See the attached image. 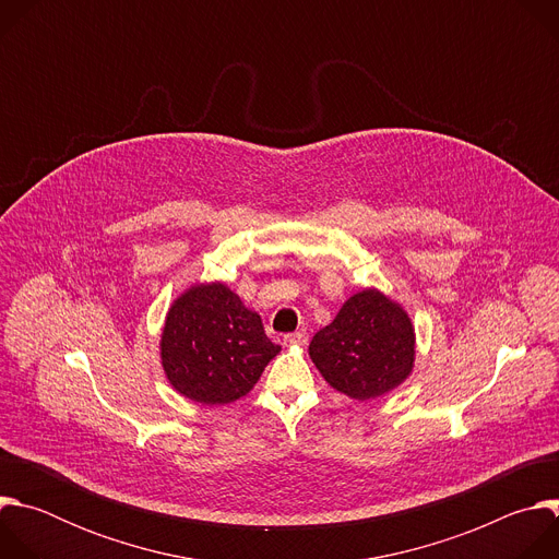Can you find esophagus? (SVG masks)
<instances>
[{"instance_id": "obj_1", "label": "esophagus", "mask_w": 559, "mask_h": 559, "mask_svg": "<svg viewBox=\"0 0 559 559\" xmlns=\"http://www.w3.org/2000/svg\"><path fill=\"white\" fill-rule=\"evenodd\" d=\"M285 345H305L307 343V334L305 332H294V334H285L283 336Z\"/></svg>"}]
</instances>
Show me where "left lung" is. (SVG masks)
Here are the masks:
<instances>
[{
	"mask_svg": "<svg viewBox=\"0 0 559 559\" xmlns=\"http://www.w3.org/2000/svg\"><path fill=\"white\" fill-rule=\"evenodd\" d=\"M309 358L336 391L373 401L412 376L416 330L403 305L369 287L349 296L334 321L313 334Z\"/></svg>",
	"mask_w": 559,
	"mask_h": 559,
	"instance_id": "obj_1",
	"label": "left lung"
}]
</instances>
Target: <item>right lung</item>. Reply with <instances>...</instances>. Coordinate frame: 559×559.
Masks as SVG:
<instances>
[{
	"label": "right lung",
	"instance_id": "obj_1",
	"mask_svg": "<svg viewBox=\"0 0 559 559\" xmlns=\"http://www.w3.org/2000/svg\"><path fill=\"white\" fill-rule=\"evenodd\" d=\"M168 382L201 405H227L259 382L281 352L261 323L223 283H197L168 309L162 334Z\"/></svg>",
	"mask_w": 559,
	"mask_h": 559
}]
</instances>
